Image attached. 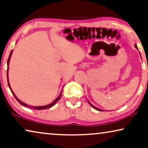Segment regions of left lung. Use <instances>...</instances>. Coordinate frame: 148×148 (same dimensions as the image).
I'll return each mask as SVG.
<instances>
[{
  "mask_svg": "<svg viewBox=\"0 0 148 148\" xmlns=\"http://www.w3.org/2000/svg\"><path fill=\"white\" fill-rule=\"evenodd\" d=\"M135 46H136V48H137V49H138V47H137V46H136V45H135ZM88 103H89V104H90V105H91V106H92V107H93L94 109H96V110H98V111H101V112H102V111H103V110H101V109H99V108H96V106H93V105H92V103H90V102H89V101H88Z\"/></svg>",
  "mask_w": 148,
  "mask_h": 148,
  "instance_id": "obj_1",
  "label": "left lung"
}]
</instances>
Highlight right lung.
<instances>
[{
  "label": "right lung",
  "mask_w": 148,
  "mask_h": 148,
  "mask_svg": "<svg viewBox=\"0 0 148 148\" xmlns=\"http://www.w3.org/2000/svg\"><path fill=\"white\" fill-rule=\"evenodd\" d=\"M12 50H11V52H10V55H9V57H8V61H7V66H8V69H7V80H8V86H9L10 90H11V92H12L13 95H14V98L16 99V100H17L18 102L20 103H21V105L24 106H25V107L29 108H31V109H32V108H33V109H36V110H44V109H47V108H51L52 106H54V105L55 104V103H56L57 102H58L59 100H60V98H61V94H62V93H60V95L58 96V98H57L56 99V100H54V101H53V102H52L51 103H50V104H48V105L45 106H28V105H27V104H26V103H25L24 102H21V101L19 99H18V98H17V97H16V96H15V94H14V92H12V90H11V88H10V86L9 82H8V64H9V61H10V56H11V54H12Z\"/></svg>",
  "instance_id": "add662e5"
}]
</instances>
